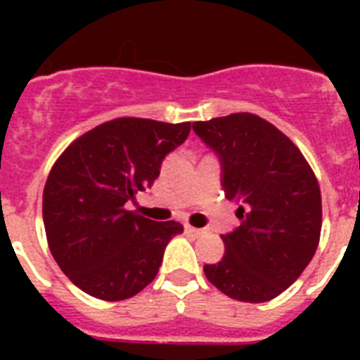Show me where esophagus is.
Here are the masks:
<instances>
[{"mask_svg":"<svg viewBox=\"0 0 360 360\" xmlns=\"http://www.w3.org/2000/svg\"><path fill=\"white\" fill-rule=\"evenodd\" d=\"M185 231H186V233H191V236H194V237H200V236H203V233H205V230L194 228V226H191V224H185Z\"/></svg>","mask_w":360,"mask_h":360,"instance_id":"obj_1","label":"esophagus"}]
</instances>
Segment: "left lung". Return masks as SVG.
Listing matches in <instances>:
<instances>
[{
  "instance_id": "left-lung-1",
  "label": "left lung",
  "mask_w": 360,
  "mask_h": 360,
  "mask_svg": "<svg viewBox=\"0 0 360 360\" xmlns=\"http://www.w3.org/2000/svg\"><path fill=\"white\" fill-rule=\"evenodd\" d=\"M192 129L220 158L226 198L240 226L222 236L224 257L203 265L214 288L243 302H265L295 282L316 254L321 192L299 147L259 115L240 112Z\"/></svg>"
}]
</instances>
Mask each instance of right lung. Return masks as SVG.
I'll return each instance as SVG.
<instances>
[{
  "label": "right lung",
  "mask_w": 360,
  "mask_h": 360,
  "mask_svg": "<svg viewBox=\"0 0 360 360\" xmlns=\"http://www.w3.org/2000/svg\"><path fill=\"white\" fill-rule=\"evenodd\" d=\"M191 123L117 117L76 138L50 169L42 220L53 259L87 295L123 301L151 284L179 222L129 211Z\"/></svg>",
  "instance_id": "right-lung-1"
}]
</instances>
